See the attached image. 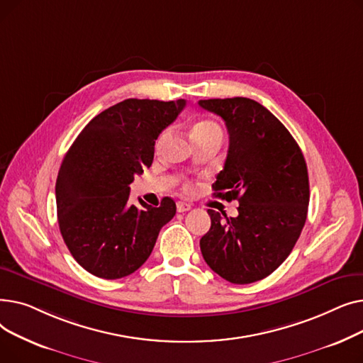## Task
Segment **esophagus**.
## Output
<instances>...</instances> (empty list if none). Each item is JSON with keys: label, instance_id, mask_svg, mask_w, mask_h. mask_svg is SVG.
I'll use <instances>...</instances> for the list:
<instances>
[{"label": "esophagus", "instance_id": "esophagus-1", "mask_svg": "<svg viewBox=\"0 0 363 363\" xmlns=\"http://www.w3.org/2000/svg\"><path fill=\"white\" fill-rule=\"evenodd\" d=\"M189 208H191V204L189 203H186V201H178L177 203V211L181 213V212H186V211H189Z\"/></svg>", "mask_w": 363, "mask_h": 363}]
</instances>
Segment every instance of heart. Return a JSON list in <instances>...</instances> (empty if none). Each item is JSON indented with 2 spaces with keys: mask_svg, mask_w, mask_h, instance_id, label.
<instances>
[{
  "mask_svg": "<svg viewBox=\"0 0 363 363\" xmlns=\"http://www.w3.org/2000/svg\"><path fill=\"white\" fill-rule=\"evenodd\" d=\"M167 130H163L162 133H160V137H159V141H157V144H162L164 140H166V137H167ZM208 133H222V130H220V126L216 123V122H213V121H200V122H197L194 126H193V129H191V135H193V138H197V137H203V135H208ZM191 184H186L185 185V189L186 191H191Z\"/></svg>",
  "mask_w": 363,
  "mask_h": 363,
  "instance_id": "heart-1",
  "label": "heart"
}]
</instances>
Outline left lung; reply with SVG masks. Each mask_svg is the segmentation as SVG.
I'll list each match as a JSON object with an SVG mask.
<instances>
[{
    "label": "left lung",
    "mask_w": 363,
    "mask_h": 363,
    "mask_svg": "<svg viewBox=\"0 0 363 363\" xmlns=\"http://www.w3.org/2000/svg\"><path fill=\"white\" fill-rule=\"evenodd\" d=\"M225 121L230 148L213 184L215 197L238 200L237 218L208 208L200 240L206 263L233 284L271 275L289 257L308 216L309 177L303 152L274 114L245 97L200 100Z\"/></svg>",
    "instance_id": "1"
}]
</instances>
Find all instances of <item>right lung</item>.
<instances>
[{"instance_id": "obj_1", "label": "right lung", "mask_w": 363, "mask_h": 363, "mask_svg": "<svg viewBox=\"0 0 363 363\" xmlns=\"http://www.w3.org/2000/svg\"><path fill=\"white\" fill-rule=\"evenodd\" d=\"M185 100L128 99L97 114L74 140L55 182L57 219L69 252L85 271L118 279L150 257L159 233L177 213L163 197L159 207L138 199L129 184L150 167L160 132Z\"/></svg>"}]
</instances>
